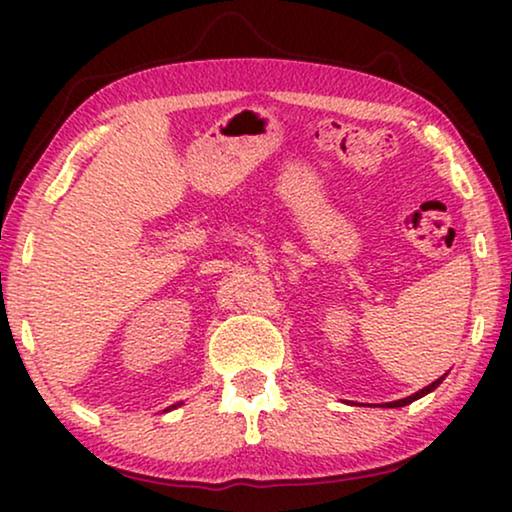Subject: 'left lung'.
Returning <instances> with one entry per match:
<instances>
[{
    "label": "left lung",
    "mask_w": 512,
    "mask_h": 512,
    "mask_svg": "<svg viewBox=\"0 0 512 512\" xmlns=\"http://www.w3.org/2000/svg\"><path fill=\"white\" fill-rule=\"evenodd\" d=\"M443 380H445V375H443V377H440V380H436V382H431V384H429V387L419 389V391H417V394H412V396H408V398H401V401L387 403V408H403V405H408V403H412V401H417V398H422V396H426V394H429V391H433V389H436V387H438V384H440V382H443Z\"/></svg>",
    "instance_id": "left-lung-1"
}]
</instances>
